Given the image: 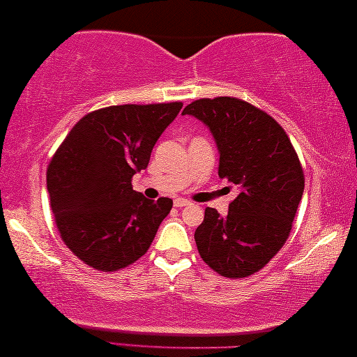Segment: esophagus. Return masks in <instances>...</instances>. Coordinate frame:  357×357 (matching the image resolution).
<instances>
[{"mask_svg": "<svg viewBox=\"0 0 357 357\" xmlns=\"http://www.w3.org/2000/svg\"><path fill=\"white\" fill-rule=\"evenodd\" d=\"M174 204L177 208H183V206H188V204H192V202H190V199H185V198H177L174 202Z\"/></svg>", "mask_w": 357, "mask_h": 357, "instance_id": "1", "label": "esophagus"}]
</instances>
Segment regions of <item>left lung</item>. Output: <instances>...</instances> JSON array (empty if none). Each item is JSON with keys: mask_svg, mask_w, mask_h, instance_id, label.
Returning a JSON list of instances; mask_svg holds the SVG:
<instances>
[{"mask_svg": "<svg viewBox=\"0 0 357 357\" xmlns=\"http://www.w3.org/2000/svg\"><path fill=\"white\" fill-rule=\"evenodd\" d=\"M209 126L219 177L237 185L226 216L206 208L195 231L203 261L224 278L260 271L281 250L304 193V170L289 136L265 110L237 99H198L185 107Z\"/></svg>", "mask_w": 357, "mask_h": 357, "instance_id": "1", "label": "left lung"}]
</instances>
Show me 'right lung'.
I'll use <instances>...</instances> for the list:
<instances>
[{
	"instance_id": "right-lung-1",
	"label": "right lung",
	"mask_w": 357,
	"mask_h": 357,
	"mask_svg": "<svg viewBox=\"0 0 357 357\" xmlns=\"http://www.w3.org/2000/svg\"><path fill=\"white\" fill-rule=\"evenodd\" d=\"M182 102L110 105L73 126L47 169V190L65 245L97 271L139 260L172 209V199L144 198L131 178L148 167L151 151Z\"/></svg>"
}]
</instances>
